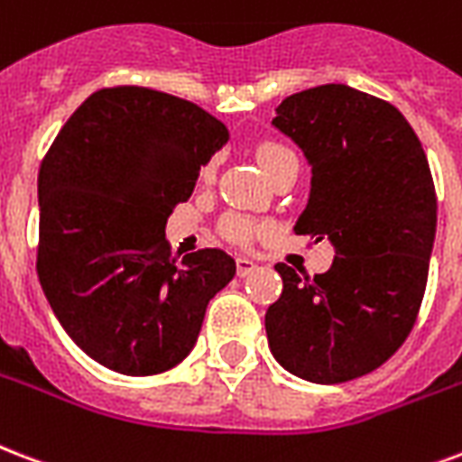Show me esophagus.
Masks as SVG:
<instances>
[{"label":"esophagus","mask_w":462,"mask_h":462,"mask_svg":"<svg viewBox=\"0 0 462 462\" xmlns=\"http://www.w3.org/2000/svg\"><path fill=\"white\" fill-rule=\"evenodd\" d=\"M254 269H256V263L252 262V259H246V256H239V259H237V276L239 278L249 276V273H252Z\"/></svg>","instance_id":"obj_1"}]
</instances>
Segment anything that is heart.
Masks as SVG:
<instances>
[{
	"label": "heart",
	"mask_w": 462,
	"mask_h": 462,
	"mask_svg": "<svg viewBox=\"0 0 462 462\" xmlns=\"http://www.w3.org/2000/svg\"><path fill=\"white\" fill-rule=\"evenodd\" d=\"M293 152L291 147L281 145V143H263V145H259V150H256V157H259V162H262L263 169H269L273 162L278 160V157H283V154ZM213 169H216V162L210 160L203 167V171H200V176L203 179H210L213 176ZM220 230H223V235L227 239H232V242H237V245H246L249 239L254 237V223L249 220V217L245 216H227L223 220V225H220Z\"/></svg>",
	"instance_id": "1"
}]
</instances>
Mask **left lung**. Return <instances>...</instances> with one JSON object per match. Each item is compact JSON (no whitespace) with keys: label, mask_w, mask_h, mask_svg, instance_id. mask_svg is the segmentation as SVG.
<instances>
[{"label":"left lung","mask_w":462,"mask_h":462,"mask_svg":"<svg viewBox=\"0 0 462 462\" xmlns=\"http://www.w3.org/2000/svg\"><path fill=\"white\" fill-rule=\"evenodd\" d=\"M312 164L298 235L329 239V271L276 263L283 293L266 310L278 364L310 383H346L402 346L427 291L436 191L417 133L395 106L346 84L281 101L273 118Z\"/></svg>","instance_id":"1"}]
</instances>
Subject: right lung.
<instances>
[{"label":"right lung","instance_id":"obj_1","mask_svg":"<svg viewBox=\"0 0 462 462\" xmlns=\"http://www.w3.org/2000/svg\"><path fill=\"white\" fill-rule=\"evenodd\" d=\"M227 137L200 106L121 84L94 91L45 152L38 281L69 339L106 368L154 375L181 364L235 276L223 249L179 262L164 237Z\"/></svg>","mask_w":462,"mask_h":462}]
</instances>
